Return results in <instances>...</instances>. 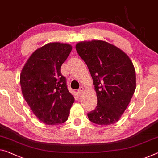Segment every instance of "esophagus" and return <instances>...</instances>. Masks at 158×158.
I'll use <instances>...</instances> for the list:
<instances>
[{
  "label": "esophagus",
  "mask_w": 158,
  "mask_h": 158,
  "mask_svg": "<svg viewBox=\"0 0 158 158\" xmlns=\"http://www.w3.org/2000/svg\"><path fill=\"white\" fill-rule=\"evenodd\" d=\"M83 91H84V87H81L79 88L78 90H77V92H78L79 94H82V93H83Z\"/></svg>",
  "instance_id": "1"
}]
</instances>
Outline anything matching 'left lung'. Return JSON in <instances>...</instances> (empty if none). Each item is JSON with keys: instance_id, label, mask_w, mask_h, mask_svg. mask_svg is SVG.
I'll return each instance as SVG.
<instances>
[{"instance_id": "1", "label": "left lung", "mask_w": 158, "mask_h": 158, "mask_svg": "<svg viewBox=\"0 0 158 158\" xmlns=\"http://www.w3.org/2000/svg\"><path fill=\"white\" fill-rule=\"evenodd\" d=\"M93 80L98 104L87 114L92 122L113 124L119 120L136 87L134 66L128 55L104 41H84L76 45Z\"/></svg>"}]
</instances>
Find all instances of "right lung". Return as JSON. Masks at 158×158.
Listing matches in <instances>:
<instances>
[{
	"label": "right lung",
	"instance_id": "add662e5",
	"mask_svg": "<svg viewBox=\"0 0 158 158\" xmlns=\"http://www.w3.org/2000/svg\"><path fill=\"white\" fill-rule=\"evenodd\" d=\"M71 50L69 44H47L33 52L21 71L24 98L38 119L47 125L64 123L75 101L60 73Z\"/></svg>",
	"mask_w": 158,
	"mask_h": 158
}]
</instances>
